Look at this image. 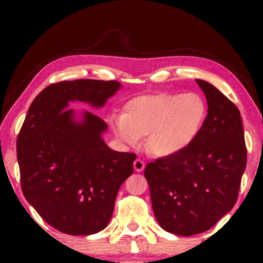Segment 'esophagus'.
<instances>
[{"label":"esophagus","instance_id":"esophagus-1","mask_svg":"<svg viewBox=\"0 0 263 263\" xmlns=\"http://www.w3.org/2000/svg\"><path fill=\"white\" fill-rule=\"evenodd\" d=\"M134 168L136 172H141L143 171V168H145V163H143V160L141 159H136L134 161Z\"/></svg>","mask_w":263,"mask_h":263}]
</instances>
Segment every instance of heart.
<instances>
[{"label":"heart","instance_id":"b5f03b06","mask_svg":"<svg viewBox=\"0 0 263 263\" xmlns=\"http://www.w3.org/2000/svg\"><path fill=\"white\" fill-rule=\"evenodd\" d=\"M206 120L207 104L200 95L160 92L129 100L123 115L111 118V125L121 141L134 146L147 136L149 152L168 158L193 145Z\"/></svg>","mask_w":263,"mask_h":263}]
</instances>
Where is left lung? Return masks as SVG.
<instances>
[{
  "label": "left lung",
  "mask_w": 263,
  "mask_h": 263,
  "mask_svg": "<svg viewBox=\"0 0 263 263\" xmlns=\"http://www.w3.org/2000/svg\"><path fill=\"white\" fill-rule=\"evenodd\" d=\"M196 82L208 105L202 132L184 152L145 167L154 215L178 236L207 231L232 210L247 166L238 107L210 82Z\"/></svg>",
  "instance_id": "left-lung-1"
}]
</instances>
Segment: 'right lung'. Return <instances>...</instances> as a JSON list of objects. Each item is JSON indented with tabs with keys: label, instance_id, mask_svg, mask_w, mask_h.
I'll use <instances>...</instances> for the list:
<instances>
[{
	"label": "right lung",
	"instance_id": "add662e5",
	"mask_svg": "<svg viewBox=\"0 0 263 263\" xmlns=\"http://www.w3.org/2000/svg\"><path fill=\"white\" fill-rule=\"evenodd\" d=\"M121 86L92 79L51 84L32 102L17 135L25 199L49 225L67 235L88 236L106 228L136 158L107 147L102 138L105 122L87 111L77 121L68 103L102 107Z\"/></svg>",
	"mask_w": 263,
	"mask_h": 263
}]
</instances>
